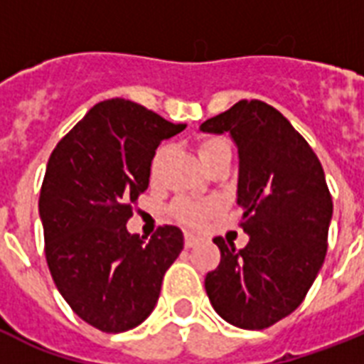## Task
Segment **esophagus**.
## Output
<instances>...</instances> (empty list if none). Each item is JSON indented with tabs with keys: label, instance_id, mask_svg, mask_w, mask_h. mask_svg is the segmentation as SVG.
I'll return each instance as SVG.
<instances>
[{
	"label": "esophagus",
	"instance_id": "esophagus-1",
	"mask_svg": "<svg viewBox=\"0 0 364 364\" xmlns=\"http://www.w3.org/2000/svg\"><path fill=\"white\" fill-rule=\"evenodd\" d=\"M198 242H200L198 236H194V234H191V232L185 234V247H194V245H196Z\"/></svg>",
	"mask_w": 364,
	"mask_h": 364
}]
</instances>
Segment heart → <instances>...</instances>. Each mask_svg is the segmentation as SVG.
I'll list each match as a JSON object with an SVG mask.
<instances>
[{
	"mask_svg": "<svg viewBox=\"0 0 364 364\" xmlns=\"http://www.w3.org/2000/svg\"><path fill=\"white\" fill-rule=\"evenodd\" d=\"M225 151H230V145H228L225 139L221 137H204L200 139L198 145H196V153H198V159L202 164H208L210 160H213L217 154L225 153ZM166 149L160 147L156 153L153 154L151 159V166H149V176H151V181H156L160 176V168H162V162H164ZM215 205L210 204V202H194V200H179L171 208V213L179 219L181 223L188 225V227H200L202 223L208 219V217L213 213Z\"/></svg>",
	"mask_w": 364,
	"mask_h": 364,
	"instance_id": "b5f03b06",
	"label": "heart"
}]
</instances>
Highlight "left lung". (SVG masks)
Listing matches in <instances>:
<instances>
[{
	"mask_svg": "<svg viewBox=\"0 0 364 364\" xmlns=\"http://www.w3.org/2000/svg\"><path fill=\"white\" fill-rule=\"evenodd\" d=\"M238 149V205L247 245L223 238L205 276L213 310L234 327L260 331L294 311L327 255L333 198L321 162L291 122L259 100H242L200 124Z\"/></svg>",
	"mask_w": 364,
	"mask_h": 364,
	"instance_id": "1",
	"label": "left lung"
}]
</instances>
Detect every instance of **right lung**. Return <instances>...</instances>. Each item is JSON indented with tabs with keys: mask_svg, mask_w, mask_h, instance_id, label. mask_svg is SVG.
I'll list each match as a JSON object with an SVG mask.
<instances>
[{
	"mask_svg": "<svg viewBox=\"0 0 364 364\" xmlns=\"http://www.w3.org/2000/svg\"><path fill=\"white\" fill-rule=\"evenodd\" d=\"M185 126L130 100H105L48 159L39 196L48 270L71 310L104 333H124L151 316L183 251L177 227H160L145 242L126 223L147 191L156 147Z\"/></svg>",
	"mask_w": 364,
	"mask_h": 364,
	"instance_id": "obj_1",
	"label": "right lung"
}]
</instances>
